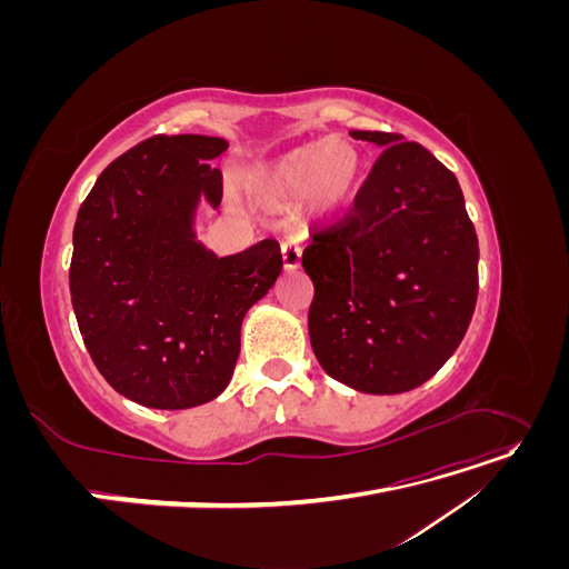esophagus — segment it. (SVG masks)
<instances>
[{"label": "esophagus", "mask_w": 569, "mask_h": 569, "mask_svg": "<svg viewBox=\"0 0 569 569\" xmlns=\"http://www.w3.org/2000/svg\"><path fill=\"white\" fill-rule=\"evenodd\" d=\"M282 266L284 270H297L301 266V247L297 242L282 244Z\"/></svg>", "instance_id": "34e87169"}]
</instances>
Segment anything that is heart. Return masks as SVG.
I'll return each instance as SVG.
<instances>
[{"label":"heart","mask_w":569,"mask_h":569,"mask_svg":"<svg viewBox=\"0 0 569 569\" xmlns=\"http://www.w3.org/2000/svg\"><path fill=\"white\" fill-rule=\"evenodd\" d=\"M363 157L347 140H318L284 153L253 180L258 197L289 203L311 197L322 211L347 203L360 180Z\"/></svg>","instance_id":"b5f03b06"}]
</instances>
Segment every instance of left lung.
<instances>
[{
  "mask_svg": "<svg viewBox=\"0 0 569 569\" xmlns=\"http://www.w3.org/2000/svg\"><path fill=\"white\" fill-rule=\"evenodd\" d=\"M353 209L311 234L308 335L322 370L363 393L425 385L462 341L477 303L479 247L456 176L396 132Z\"/></svg>",
  "mask_w": 569,
  "mask_h": 569,
  "instance_id": "8db88e82",
  "label": "left lung"
}]
</instances>
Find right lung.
<instances>
[{
  "instance_id": "right-lung-1",
  "label": "right lung",
  "mask_w": 569,
  "mask_h": 569,
  "mask_svg": "<svg viewBox=\"0 0 569 569\" xmlns=\"http://www.w3.org/2000/svg\"><path fill=\"white\" fill-rule=\"evenodd\" d=\"M222 137L153 134L111 161L82 201L68 282L84 347L126 399L194 408L228 387L249 308L282 272L274 239L218 258L194 237L213 209Z\"/></svg>"
}]
</instances>
